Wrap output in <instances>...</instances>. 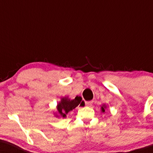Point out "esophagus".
Segmentation results:
<instances>
[{
  "mask_svg": "<svg viewBox=\"0 0 153 153\" xmlns=\"http://www.w3.org/2000/svg\"><path fill=\"white\" fill-rule=\"evenodd\" d=\"M93 100H91V101H86L85 102V105L87 106H91L92 104H93Z\"/></svg>",
  "mask_w": 153,
  "mask_h": 153,
  "instance_id": "esophagus-1",
  "label": "esophagus"
}]
</instances>
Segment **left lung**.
Wrapping results in <instances>:
<instances>
[{
  "mask_svg": "<svg viewBox=\"0 0 153 153\" xmlns=\"http://www.w3.org/2000/svg\"><path fill=\"white\" fill-rule=\"evenodd\" d=\"M106 108V106L105 105H102V107H101V110H102V112H105V109Z\"/></svg>",
  "mask_w": 153,
  "mask_h": 153,
  "instance_id": "obj_1",
  "label": "left lung"
}]
</instances>
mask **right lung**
Returning <instances> with one entry per match:
<instances>
[{"mask_svg":"<svg viewBox=\"0 0 153 153\" xmlns=\"http://www.w3.org/2000/svg\"><path fill=\"white\" fill-rule=\"evenodd\" d=\"M78 105H85L84 101L82 100V97L80 96H76L73 100H70L67 97H64L58 104L57 109H58V112L60 116L65 117L66 114L70 111H72Z\"/></svg>","mask_w":153,"mask_h":153,"instance_id":"obj_1","label":"right lung"}]
</instances>
